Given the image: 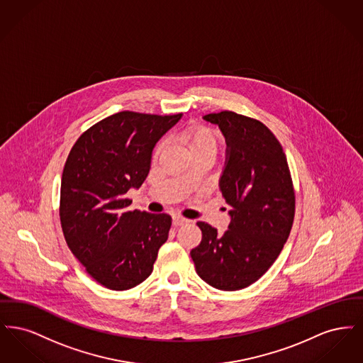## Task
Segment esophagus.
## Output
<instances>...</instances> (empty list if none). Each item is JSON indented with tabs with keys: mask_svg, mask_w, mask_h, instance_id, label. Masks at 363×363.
Wrapping results in <instances>:
<instances>
[{
	"mask_svg": "<svg viewBox=\"0 0 363 363\" xmlns=\"http://www.w3.org/2000/svg\"><path fill=\"white\" fill-rule=\"evenodd\" d=\"M189 220L182 218V216H174L173 218V225L174 227H178V225H184L185 223H188Z\"/></svg>",
	"mask_w": 363,
	"mask_h": 363,
	"instance_id": "esophagus-1",
	"label": "esophagus"
}]
</instances>
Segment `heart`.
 <instances>
[{
	"label": "heart",
	"instance_id": "b5f03b06",
	"mask_svg": "<svg viewBox=\"0 0 363 363\" xmlns=\"http://www.w3.org/2000/svg\"><path fill=\"white\" fill-rule=\"evenodd\" d=\"M181 143L186 147L189 151L190 155L196 156L200 154H213L216 152L218 148V138L215 132L203 125H190L186 129L182 130L179 136ZM163 151V144H159L155 148L154 157L162 154Z\"/></svg>",
	"mask_w": 363,
	"mask_h": 363
}]
</instances>
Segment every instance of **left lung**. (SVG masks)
<instances>
[{"label": "left lung", "instance_id": "left-lung-1", "mask_svg": "<svg viewBox=\"0 0 363 363\" xmlns=\"http://www.w3.org/2000/svg\"><path fill=\"white\" fill-rule=\"evenodd\" d=\"M225 138V163L219 188L228 206V230L203 233L190 256L209 286L242 290L262 277L280 255L295 215V193L287 159L275 135L255 118L234 111L204 116Z\"/></svg>", "mask_w": 363, "mask_h": 363}]
</instances>
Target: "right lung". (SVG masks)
Wrapping results in <instances>:
<instances>
[{"label":"right lung","instance_id":"obj_1","mask_svg":"<svg viewBox=\"0 0 363 363\" xmlns=\"http://www.w3.org/2000/svg\"><path fill=\"white\" fill-rule=\"evenodd\" d=\"M182 114L121 111L77 138L61 178L60 219L70 252L98 283L129 290L151 275L172 216L129 211L125 194L151 169L156 143Z\"/></svg>","mask_w":363,"mask_h":363}]
</instances>
